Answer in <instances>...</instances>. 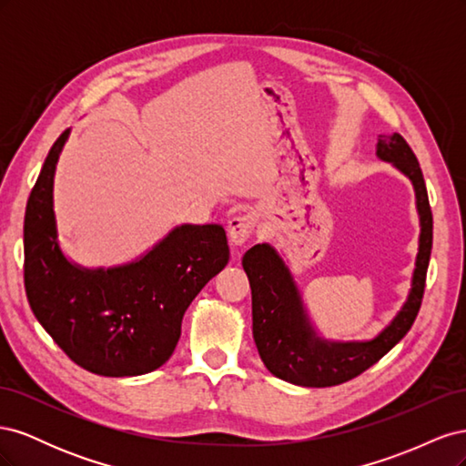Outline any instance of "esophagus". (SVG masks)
Masks as SVG:
<instances>
[{
  "label": "esophagus",
  "mask_w": 466,
  "mask_h": 466,
  "mask_svg": "<svg viewBox=\"0 0 466 466\" xmlns=\"http://www.w3.org/2000/svg\"><path fill=\"white\" fill-rule=\"evenodd\" d=\"M257 225V216L255 214H241V216H233L228 221V231H229V241L235 247H243L248 237L255 231Z\"/></svg>",
  "instance_id": "esophagus-1"
}]
</instances>
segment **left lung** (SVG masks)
Listing matches in <instances>:
<instances>
[{"label": "left lung", "instance_id": "left-lung-1", "mask_svg": "<svg viewBox=\"0 0 466 466\" xmlns=\"http://www.w3.org/2000/svg\"><path fill=\"white\" fill-rule=\"evenodd\" d=\"M375 155L412 182L420 219L410 289L385 329L370 340H330L311 320L284 252L270 243H260L243 257L252 291V336L260 360L274 377L291 385L320 389L358 377L402 340L420 311L433 241V218L424 175L416 155L399 134H380Z\"/></svg>", "mask_w": 466, "mask_h": 466}]
</instances>
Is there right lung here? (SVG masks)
Wrapping results in <instances>:
<instances>
[{"instance_id": "right-lung-1", "label": "right lung", "mask_w": 466, "mask_h": 466, "mask_svg": "<svg viewBox=\"0 0 466 466\" xmlns=\"http://www.w3.org/2000/svg\"><path fill=\"white\" fill-rule=\"evenodd\" d=\"M72 130L52 146L25 211V289L36 320L83 370L151 373L173 356L188 305L229 262L223 225L182 223L134 260L81 266L60 243L54 177Z\"/></svg>"}]
</instances>
